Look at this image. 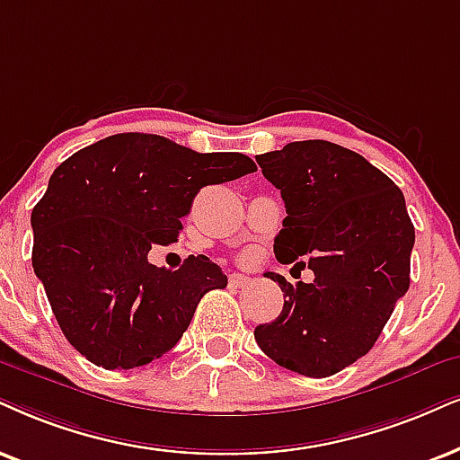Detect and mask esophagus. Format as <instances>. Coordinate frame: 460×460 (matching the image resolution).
<instances>
[{
    "instance_id": "esophagus-1",
    "label": "esophagus",
    "mask_w": 460,
    "mask_h": 460,
    "mask_svg": "<svg viewBox=\"0 0 460 460\" xmlns=\"http://www.w3.org/2000/svg\"><path fill=\"white\" fill-rule=\"evenodd\" d=\"M250 282L248 276H243V273H229V284L231 287H246V284Z\"/></svg>"
}]
</instances>
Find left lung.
<instances>
[{"mask_svg":"<svg viewBox=\"0 0 460 460\" xmlns=\"http://www.w3.org/2000/svg\"><path fill=\"white\" fill-rule=\"evenodd\" d=\"M257 163L287 208L276 259L305 256L295 267L307 265L314 282L267 271L287 299L254 340L284 369L333 376L371 350L410 288L414 225L403 193L365 156L324 139L290 142Z\"/></svg>","mask_w":460,"mask_h":460,"instance_id":"1","label":"left lung"}]
</instances>
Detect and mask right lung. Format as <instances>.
<instances>
[{
    "instance_id": "right-lung-1",
    "label": "right lung",
    "mask_w": 460,
    "mask_h": 460,
    "mask_svg": "<svg viewBox=\"0 0 460 460\" xmlns=\"http://www.w3.org/2000/svg\"><path fill=\"white\" fill-rule=\"evenodd\" d=\"M254 170L242 153L201 155L153 133L110 136L63 161L31 212V263L69 344L106 369L170 352L226 276L203 254L156 267L150 248L178 240L203 187Z\"/></svg>"
}]
</instances>
